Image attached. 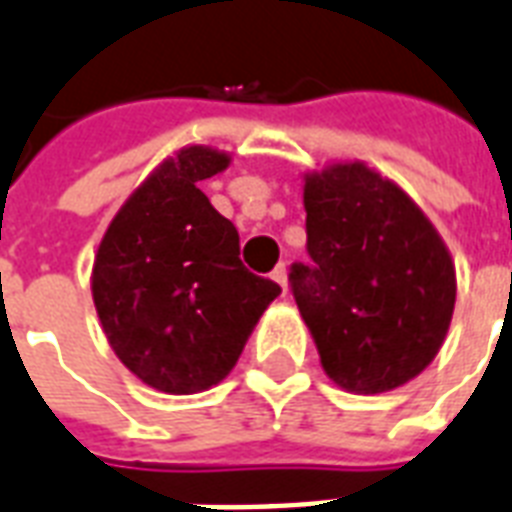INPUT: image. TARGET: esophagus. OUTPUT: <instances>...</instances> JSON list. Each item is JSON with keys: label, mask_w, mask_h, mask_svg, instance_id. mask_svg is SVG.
I'll return each mask as SVG.
<instances>
[{"label": "esophagus", "mask_w": 512, "mask_h": 512, "mask_svg": "<svg viewBox=\"0 0 512 512\" xmlns=\"http://www.w3.org/2000/svg\"><path fill=\"white\" fill-rule=\"evenodd\" d=\"M271 276H273V282H279V287H282V290L287 292V268H284V263L276 265Z\"/></svg>", "instance_id": "obj_1"}]
</instances>
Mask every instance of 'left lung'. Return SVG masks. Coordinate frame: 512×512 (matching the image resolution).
<instances>
[{"instance_id": "1", "label": "left lung", "mask_w": 512, "mask_h": 512, "mask_svg": "<svg viewBox=\"0 0 512 512\" xmlns=\"http://www.w3.org/2000/svg\"><path fill=\"white\" fill-rule=\"evenodd\" d=\"M308 263L290 287L335 384L378 395L419 376L443 346L456 300L446 244L411 198L362 163L311 174Z\"/></svg>"}]
</instances>
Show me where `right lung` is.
I'll use <instances>...</instances> for the list:
<instances>
[{
  "instance_id": "add662e5",
  "label": "right lung",
  "mask_w": 512,
  "mask_h": 512,
  "mask_svg": "<svg viewBox=\"0 0 512 512\" xmlns=\"http://www.w3.org/2000/svg\"><path fill=\"white\" fill-rule=\"evenodd\" d=\"M228 155L185 147L117 212L93 263L109 346L147 386L195 395L228 376L282 287L241 263L239 230L201 182Z\"/></svg>"
}]
</instances>
